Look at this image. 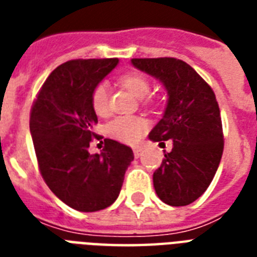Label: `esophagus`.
Returning a JSON list of instances; mask_svg holds the SVG:
<instances>
[{
	"instance_id": "34e87169",
	"label": "esophagus",
	"mask_w": 257,
	"mask_h": 257,
	"mask_svg": "<svg viewBox=\"0 0 257 257\" xmlns=\"http://www.w3.org/2000/svg\"><path fill=\"white\" fill-rule=\"evenodd\" d=\"M141 152H143V149L141 148H133V155H135L136 159H139V157L141 156Z\"/></svg>"
}]
</instances>
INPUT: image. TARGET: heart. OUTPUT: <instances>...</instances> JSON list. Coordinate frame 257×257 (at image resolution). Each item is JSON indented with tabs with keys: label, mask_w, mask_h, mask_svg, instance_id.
Here are the masks:
<instances>
[{
	"label": "heart",
	"mask_w": 257,
	"mask_h": 257,
	"mask_svg": "<svg viewBox=\"0 0 257 257\" xmlns=\"http://www.w3.org/2000/svg\"><path fill=\"white\" fill-rule=\"evenodd\" d=\"M122 86L128 89L133 96L143 98L151 90V82L144 74L128 73L120 78ZM93 110L98 116H105L109 110V88L105 82L94 86L90 97ZM149 128V122L143 117L121 116L110 121L106 126V132L112 139L125 144H137L143 139Z\"/></svg>",
	"instance_id": "b5f03b06"
}]
</instances>
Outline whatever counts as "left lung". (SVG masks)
Masks as SVG:
<instances>
[{"label": "left lung", "instance_id": "obj_1", "mask_svg": "<svg viewBox=\"0 0 257 257\" xmlns=\"http://www.w3.org/2000/svg\"><path fill=\"white\" fill-rule=\"evenodd\" d=\"M132 64L160 80L168 92L164 116L149 133L152 141L173 143L153 173L155 191L168 205H188L207 191L223 155L215 93L192 66L177 58H132Z\"/></svg>", "mask_w": 257, "mask_h": 257}]
</instances>
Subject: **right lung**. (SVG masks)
<instances>
[{
  "instance_id": "add662e5",
  "label": "right lung",
  "mask_w": 257,
  "mask_h": 257,
  "mask_svg": "<svg viewBox=\"0 0 257 257\" xmlns=\"http://www.w3.org/2000/svg\"><path fill=\"white\" fill-rule=\"evenodd\" d=\"M117 58L72 60L49 74L30 110V135L38 168L50 191L80 212L112 205L120 195L132 149L105 139L98 155L89 153L97 114L94 86L114 69Z\"/></svg>"
}]
</instances>
